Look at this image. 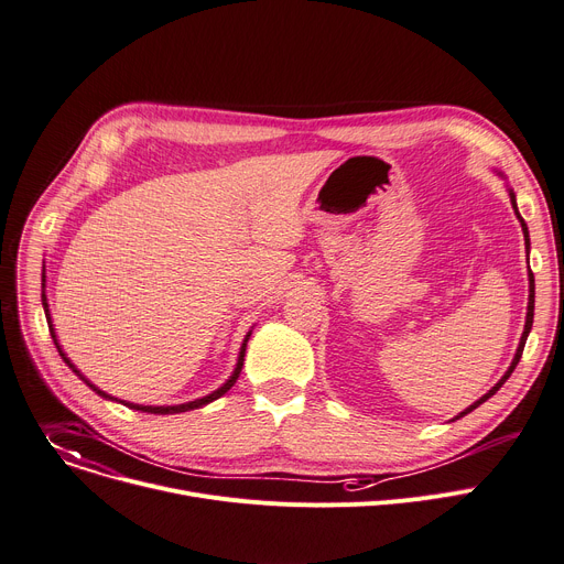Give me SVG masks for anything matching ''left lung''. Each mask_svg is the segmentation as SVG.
<instances>
[{
	"label": "left lung",
	"mask_w": 564,
	"mask_h": 564,
	"mask_svg": "<svg viewBox=\"0 0 564 564\" xmlns=\"http://www.w3.org/2000/svg\"><path fill=\"white\" fill-rule=\"evenodd\" d=\"M510 199H512V206H514V213H517V217H519V221H521V229H523V238H527V247H529V229H527V224H523V219H521V215H519V210H517V204H514V195L510 193ZM529 313H527V326H523V333H521V340H519V347H517V354H514V360H512V365H510V369L503 373V379L490 390V392H487L485 397H480L474 405H469L465 412H460V415L458 417H465L467 415V412H471L474 408H478L480 403H485L487 399H490L492 394H497V390L510 379V373L514 371V367H517V362H519V358H521V354H523V345H527V337H529V333H531V326H533V313H535V279H533V272H529Z\"/></svg>",
	"instance_id": "1"
}]
</instances>
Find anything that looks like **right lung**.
Masks as SVG:
<instances>
[{
	"instance_id": "obj_1",
	"label": "right lung",
	"mask_w": 564,
	"mask_h": 564,
	"mask_svg": "<svg viewBox=\"0 0 564 564\" xmlns=\"http://www.w3.org/2000/svg\"><path fill=\"white\" fill-rule=\"evenodd\" d=\"M43 288H45V276H43ZM43 306H45V315H47V319H50V311H47V299H45V292H43ZM50 330H52V337H54V343H56V335H54V328H52V319H50ZM251 335V333H249ZM249 335L245 337V343H242V349H240V358H238V365H236V371H234V377L224 383L219 390H215L213 394H208V397H204V399H197V401H191V403H181V405H135V403H124V405H129V408H133V410H142V412H154V415H174V412H185V410H195V408H202V405H206V403H210V401H215V399H219L221 394H227L231 388H234V383L238 381V377H240V371H242V362H245V349H247V340H249ZM56 349H58V354H61V358L72 367V371H77L74 369V365L65 358V354L61 351V347H58V343H56ZM79 373V371H77ZM82 377V373H79ZM88 383V381H86ZM99 397H106V399H112V397H108L106 392H101L99 388H95L93 383H88Z\"/></svg>"
}]
</instances>
